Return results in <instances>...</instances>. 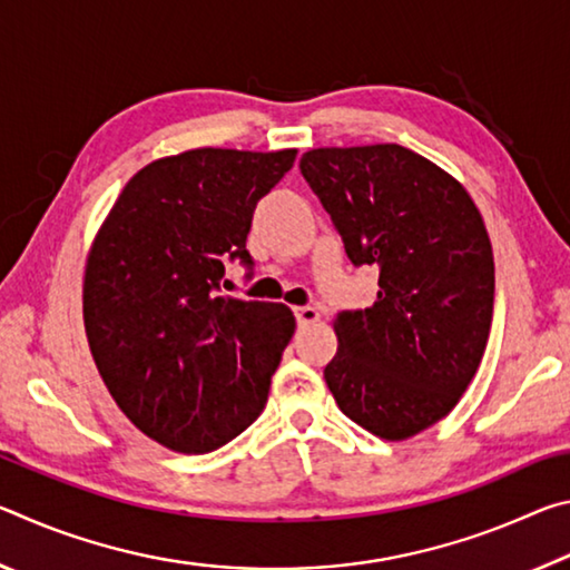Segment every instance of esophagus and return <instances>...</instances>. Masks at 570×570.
I'll use <instances>...</instances> for the list:
<instances>
[{"label":"esophagus","instance_id":"1","mask_svg":"<svg viewBox=\"0 0 570 570\" xmlns=\"http://www.w3.org/2000/svg\"><path fill=\"white\" fill-rule=\"evenodd\" d=\"M294 316H296V324L298 326H308V324L320 322V312H316L314 306H296L294 308Z\"/></svg>","mask_w":570,"mask_h":570}]
</instances>
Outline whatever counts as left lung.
I'll return each mask as SVG.
<instances>
[{"label": "left lung", "instance_id": "1", "mask_svg": "<svg viewBox=\"0 0 570 570\" xmlns=\"http://www.w3.org/2000/svg\"><path fill=\"white\" fill-rule=\"evenodd\" d=\"M302 176L354 266L380 268L377 302L334 320L326 364L340 410L382 440L450 414L475 377L493 322L495 264L462 183L410 148H314Z\"/></svg>", "mask_w": 570, "mask_h": 570}]
</instances>
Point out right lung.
I'll return each instance as SVG.
<instances>
[{
  "instance_id": "right-lung-1",
  "label": "right lung",
  "mask_w": 570,
  "mask_h": 570,
  "mask_svg": "<svg viewBox=\"0 0 570 570\" xmlns=\"http://www.w3.org/2000/svg\"><path fill=\"white\" fill-rule=\"evenodd\" d=\"M296 150L196 148L148 163L92 240L82 316L112 400L160 445L204 455L262 414L296 320L284 304L218 296L248 272L254 208Z\"/></svg>"
}]
</instances>
